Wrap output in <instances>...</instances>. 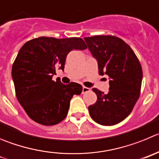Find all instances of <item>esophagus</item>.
Here are the masks:
<instances>
[{
	"label": "esophagus",
	"instance_id": "34e87169",
	"mask_svg": "<svg viewBox=\"0 0 159 159\" xmlns=\"http://www.w3.org/2000/svg\"><path fill=\"white\" fill-rule=\"evenodd\" d=\"M90 91V89L88 88V87L83 86L82 88V93H88Z\"/></svg>",
	"mask_w": 159,
	"mask_h": 159
}]
</instances>
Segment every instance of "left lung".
<instances>
[{
  "instance_id": "1",
  "label": "left lung",
  "mask_w": 159,
  "mask_h": 159,
  "mask_svg": "<svg viewBox=\"0 0 159 159\" xmlns=\"http://www.w3.org/2000/svg\"><path fill=\"white\" fill-rule=\"evenodd\" d=\"M84 39L97 59L99 74H107L110 79L108 93L93 89L97 100L89 106L90 116L101 125H114L129 116L138 101L142 67L130 46L118 37L95 35Z\"/></svg>"
}]
</instances>
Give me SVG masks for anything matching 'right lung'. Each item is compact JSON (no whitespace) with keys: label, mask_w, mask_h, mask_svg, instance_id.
Here are the masks:
<instances>
[{"label":"right lung","mask_w":159,"mask_h":159,"mask_svg":"<svg viewBox=\"0 0 159 159\" xmlns=\"http://www.w3.org/2000/svg\"><path fill=\"white\" fill-rule=\"evenodd\" d=\"M82 39L39 37L20 50L12 68L16 95L28 116L43 125H55L66 117L70 101L80 95L82 86L53 81L56 69L64 70L68 53L85 50Z\"/></svg>","instance_id":"add662e5"}]
</instances>
